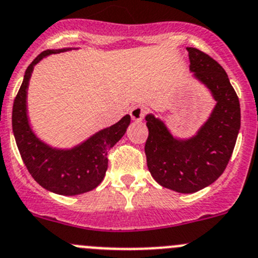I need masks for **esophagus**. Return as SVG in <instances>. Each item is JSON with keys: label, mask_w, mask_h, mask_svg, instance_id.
I'll list each match as a JSON object with an SVG mask.
<instances>
[{"label": "esophagus", "mask_w": 258, "mask_h": 258, "mask_svg": "<svg viewBox=\"0 0 258 258\" xmlns=\"http://www.w3.org/2000/svg\"><path fill=\"white\" fill-rule=\"evenodd\" d=\"M130 114H131V118L134 121L140 122L144 119L145 114H146V108L144 106H135L134 108L130 111Z\"/></svg>", "instance_id": "esophagus-1"}]
</instances>
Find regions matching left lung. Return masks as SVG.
<instances>
[{
  "mask_svg": "<svg viewBox=\"0 0 258 258\" xmlns=\"http://www.w3.org/2000/svg\"><path fill=\"white\" fill-rule=\"evenodd\" d=\"M190 72L216 101L213 111L196 135L174 136L164 121L147 114L145 145L147 167L161 186L190 194L213 184L226 169L241 128L239 101L224 69L209 55L186 47Z\"/></svg>",
  "mask_w": 258,
  "mask_h": 258,
  "instance_id": "8db88e82",
  "label": "left lung"
}]
</instances>
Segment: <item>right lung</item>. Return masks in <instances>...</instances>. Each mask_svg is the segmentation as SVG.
<instances>
[{
  "instance_id": "right-lung-1",
  "label": "right lung",
  "mask_w": 258,
  "mask_h": 258,
  "mask_svg": "<svg viewBox=\"0 0 258 258\" xmlns=\"http://www.w3.org/2000/svg\"><path fill=\"white\" fill-rule=\"evenodd\" d=\"M76 47L45 50L27 67L12 108V131L25 166L37 184L59 196H79L98 186L108 167L107 154L123 137L131 117L96 132L86 141L71 147H52L40 140L27 116V88L34 67L51 54Z\"/></svg>"
}]
</instances>
